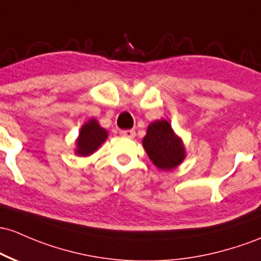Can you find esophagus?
<instances>
[{"instance_id": "obj_1", "label": "esophagus", "mask_w": 261, "mask_h": 261, "mask_svg": "<svg viewBox=\"0 0 261 261\" xmlns=\"http://www.w3.org/2000/svg\"><path fill=\"white\" fill-rule=\"evenodd\" d=\"M120 135L122 137H126V139H134L136 135L135 130H121L120 131Z\"/></svg>"}]
</instances>
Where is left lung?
<instances>
[{
  "mask_svg": "<svg viewBox=\"0 0 261 261\" xmlns=\"http://www.w3.org/2000/svg\"><path fill=\"white\" fill-rule=\"evenodd\" d=\"M142 145L151 161L160 170H173L186 157L182 140L173 133L170 122L165 119L148 125Z\"/></svg>",
  "mask_w": 261,
  "mask_h": 261,
  "instance_id": "obj_1",
  "label": "left lung"
}]
</instances>
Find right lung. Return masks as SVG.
<instances>
[{
    "label": "right lung",
    "mask_w": 261,
    "mask_h": 261,
    "mask_svg": "<svg viewBox=\"0 0 261 261\" xmlns=\"http://www.w3.org/2000/svg\"><path fill=\"white\" fill-rule=\"evenodd\" d=\"M108 131L99 125L95 119L89 120L80 128V133L76 140L75 153L78 156H89L94 153L107 140Z\"/></svg>",
    "instance_id": "1"
}]
</instances>
